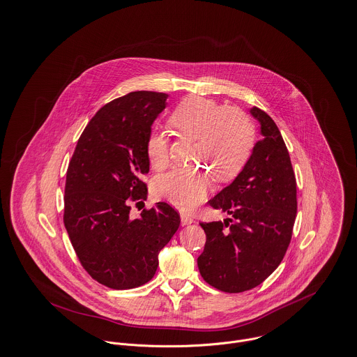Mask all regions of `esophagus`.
<instances>
[{
  "instance_id": "esophagus-1",
  "label": "esophagus",
  "mask_w": 357,
  "mask_h": 357,
  "mask_svg": "<svg viewBox=\"0 0 357 357\" xmlns=\"http://www.w3.org/2000/svg\"><path fill=\"white\" fill-rule=\"evenodd\" d=\"M193 222H195V218H192L190 215H186V213H182V215H181V223H182V226L192 225Z\"/></svg>"
}]
</instances>
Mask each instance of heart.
Returning <instances> with one entry per match:
<instances>
[{
    "label": "heart",
    "instance_id": "b5f03b06",
    "mask_svg": "<svg viewBox=\"0 0 357 357\" xmlns=\"http://www.w3.org/2000/svg\"><path fill=\"white\" fill-rule=\"evenodd\" d=\"M168 123L178 135L196 139L195 159L210 169H172L155 182V193L182 211H192L208 196L213 175L219 182H229L242 171L255 145V128L239 109L199 96L186 97L172 111ZM146 156L155 169L168 165V139L162 132L149 135Z\"/></svg>",
    "mask_w": 357,
    "mask_h": 357
}]
</instances>
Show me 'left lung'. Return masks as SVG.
I'll list each match as a JSON object with an SVG mask.
<instances>
[{"mask_svg": "<svg viewBox=\"0 0 357 357\" xmlns=\"http://www.w3.org/2000/svg\"><path fill=\"white\" fill-rule=\"evenodd\" d=\"M250 114L260 123L263 139L233 183L209 199L231 218L199 223L206 236L197 259L199 274L226 293L250 290L277 270L297 213L296 176L280 131L257 107Z\"/></svg>", "mask_w": 357, "mask_h": 357, "instance_id": "obj_1", "label": "left lung"}]
</instances>
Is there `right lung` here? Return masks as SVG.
Wrapping results in <instances>:
<instances>
[{"label": "right lung", "instance_id": "obj_1", "mask_svg": "<svg viewBox=\"0 0 357 357\" xmlns=\"http://www.w3.org/2000/svg\"><path fill=\"white\" fill-rule=\"evenodd\" d=\"M167 97L131 91L104 105L83 130L67 169L64 226L82 267L111 289L149 282L181 225L167 202L130 216V204L146 199V141Z\"/></svg>", "mask_w": 357, "mask_h": 357}]
</instances>
